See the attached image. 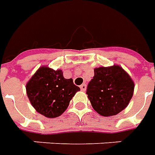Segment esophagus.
<instances>
[{"instance_id": "1", "label": "esophagus", "mask_w": 155, "mask_h": 155, "mask_svg": "<svg viewBox=\"0 0 155 155\" xmlns=\"http://www.w3.org/2000/svg\"><path fill=\"white\" fill-rule=\"evenodd\" d=\"M80 87H81V91H84L85 90H86V87H87V86H86V84H82Z\"/></svg>"}]
</instances>
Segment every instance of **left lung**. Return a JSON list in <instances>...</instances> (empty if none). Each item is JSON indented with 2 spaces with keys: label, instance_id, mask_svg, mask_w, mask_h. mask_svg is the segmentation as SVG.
<instances>
[{
  "label": "left lung",
  "instance_id": "obj_1",
  "mask_svg": "<svg viewBox=\"0 0 155 155\" xmlns=\"http://www.w3.org/2000/svg\"><path fill=\"white\" fill-rule=\"evenodd\" d=\"M134 84L119 65L94 69V75L88 84L86 94L92 107L103 116L119 114L130 103Z\"/></svg>",
  "mask_w": 155,
  "mask_h": 155
}]
</instances>
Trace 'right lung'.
I'll return each mask as SVG.
<instances>
[{"mask_svg": "<svg viewBox=\"0 0 155 155\" xmlns=\"http://www.w3.org/2000/svg\"><path fill=\"white\" fill-rule=\"evenodd\" d=\"M80 88L72 79H64L61 70L42 66L26 84V93L36 111L47 118L63 114Z\"/></svg>", "mask_w": 155, "mask_h": 155, "instance_id": "add662e5", "label": "right lung"}]
</instances>
